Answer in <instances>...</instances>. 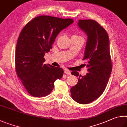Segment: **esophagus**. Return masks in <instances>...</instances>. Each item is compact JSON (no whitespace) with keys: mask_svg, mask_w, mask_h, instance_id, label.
<instances>
[{"mask_svg":"<svg viewBox=\"0 0 127 127\" xmlns=\"http://www.w3.org/2000/svg\"><path fill=\"white\" fill-rule=\"evenodd\" d=\"M64 72H65V74H67L68 75H71V71L68 70V69H65V71H64Z\"/></svg>","mask_w":127,"mask_h":127,"instance_id":"34e87169","label":"esophagus"}]
</instances>
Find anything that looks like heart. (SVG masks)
<instances>
[{
  "label": "heart",
  "instance_id": "b5f03b06",
  "mask_svg": "<svg viewBox=\"0 0 127 127\" xmlns=\"http://www.w3.org/2000/svg\"><path fill=\"white\" fill-rule=\"evenodd\" d=\"M76 36H77V35H76Z\"/></svg>",
  "mask_w": 127,
  "mask_h": 127
}]
</instances>
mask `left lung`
I'll list each match as a JSON object with an SVG mask.
<instances>
[{
    "mask_svg": "<svg viewBox=\"0 0 127 127\" xmlns=\"http://www.w3.org/2000/svg\"><path fill=\"white\" fill-rule=\"evenodd\" d=\"M78 26L88 35L83 60L86 61L89 73L79 76L77 71L71 72L79 78L70 92L75 101L87 104L103 94L109 79L112 69L109 39L105 29L94 20H79Z\"/></svg>",
    "mask_w": 127,
    "mask_h": 127,
    "instance_id": "left-lung-1",
    "label": "left lung"
}]
</instances>
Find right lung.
Returning <instances> with one entry per match:
<instances>
[{
	"label": "right lung",
	"mask_w": 127,
	"mask_h": 127,
	"mask_svg": "<svg viewBox=\"0 0 127 127\" xmlns=\"http://www.w3.org/2000/svg\"><path fill=\"white\" fill-rule=\"evenodd\" d=\"M70 18L40 15L22 29L17 41L15 55L17 76L28 93L41 97L50 94L57 79L62 78V68L44 64L58 34L72 24Z\"/></svg>",
	"instance_id": "1"
}]
</instances>
